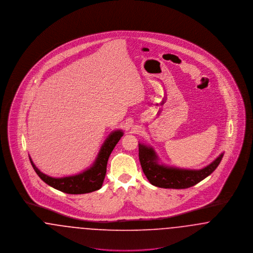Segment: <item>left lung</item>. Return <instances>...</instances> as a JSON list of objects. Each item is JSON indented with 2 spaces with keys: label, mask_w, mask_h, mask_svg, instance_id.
Masks as SVG:
<instances>
[{
  "label": "left lung",
  "mask_w": 253,
  "mask_h": 253,
  "mask_svg": "<svg viewBox=\"0 0 253 253\" xmlns=\"http://www.w3.org/2000/svg\"><path fill=\"white\" fill-rule=\"evenodd\" d=\"M223 156L222 153L214 161L201 169L172 168L159 164L158 157L151 146L138 144L139 161L147 179L152 185L165 189H187L196 185L218 167Z\"/></svg>",
  "instance_id": "1"
}]
</instances>
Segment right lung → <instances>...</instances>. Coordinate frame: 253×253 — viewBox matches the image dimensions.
Segmentation results:
<instances>
[{
	"mask_svg": "<svg viewBox=\"0 0 253 253\" xmlns=\"http://www.w3.org/2000/svg\"><path fill=\"white\" fill-rule=\"evenodd\" d=\"M123 132L121 130L111 132L101 146L100 151L93 165L84 171L76 175L60 178L51 177L37 168L31 157H29V159L39 177L54 189L69 194L92 193L99 190L102 187V183L106 174L109 157L115 146L120 141Z\"/></svg>",
	"mask_w": 253,
	"mask_h": 253,
	"instance_id": "obj_1",
	"label": "right lung"
}]
</instances>
